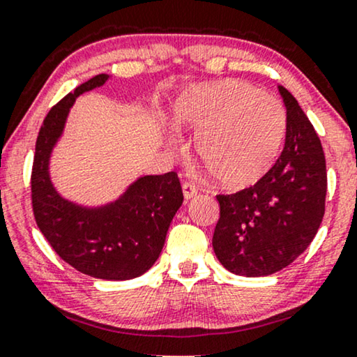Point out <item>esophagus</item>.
I'll return each instance as SVG.
<instances>
[{
  "mask_svg": "<svg viewBox=\"0 0 357 357\" xmlns=\"http://www.w3.org/2000/svg\"><path fill=\"white\" fill-rule=\"evenodd\" d=\"M182 190H183L185 199H192L193 197H197V195H198V187H197V185L190 183V182H183Z\"/></svg>",
  "mask_w": 357,
  "mask_h": 357,
  "instance_id": "obj_1",
  "label": "esophagus"
}]
</instances>
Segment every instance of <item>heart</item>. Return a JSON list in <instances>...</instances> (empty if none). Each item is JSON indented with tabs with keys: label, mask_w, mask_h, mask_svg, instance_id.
Wrapping results in <instances>:
<instances>
[{
	"label": "heart",
	"mask_w": 357,
	"mask_h": 357,
	"mask_svg": "<svg viewBox=\"0 0 357 357\" xmlns=\"http://www.w3.org/2000/svg\"><path fill=\"white\" fill-rule=\"evenodd\" d=\"M178 128L197 133L195 154L226 188H247L275 167L287 136V112L276 97L238 79L188 91L175 107Z\"/></svg>",
	"instance_id": "1"
}]
</instances>
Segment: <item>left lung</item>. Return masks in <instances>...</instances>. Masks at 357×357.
Instances as JSON below:
<instances>
[{
    "label": "left lung",
    "mask_w": 357,
    "mask_h": 357,
    "mask_svg": "<svg viewBox=\"0 0 357 357\" xmlns=\"http://www.w3.org/2000/svg\"><path fill=\"white\" fill-rule=\"evenodd\" d=\"M287 112L284 149L260 182L218 195L213 248L229 271L266 276L291 265L314 241L325 214L326 162L320 138L294 96L280 86Z\"/></svg>",
    "instance_id": "obj_1"
}]
</instances>
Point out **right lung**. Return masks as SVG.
<instances>
[{"mask_svg":"<svg viewBox=\"0 0 357 357\" xmlns=\"http://www.w3.org/2000/svg\"><path fill=\"white\" fill-rule=\"evenodd\" d=\"M97 75L53 105L38 131L31 175L33 218L53 250L75 270L99 280H133L158 260L177 209L183 203L175 172L146 175L115 203L99 209L63 199L48 175L52 148L79 94L105 84Z\"/></svg>","mask_w":357,"mask_h":357,"instance_id":"right-lung-1","label":"right lung"}]
</instances>
